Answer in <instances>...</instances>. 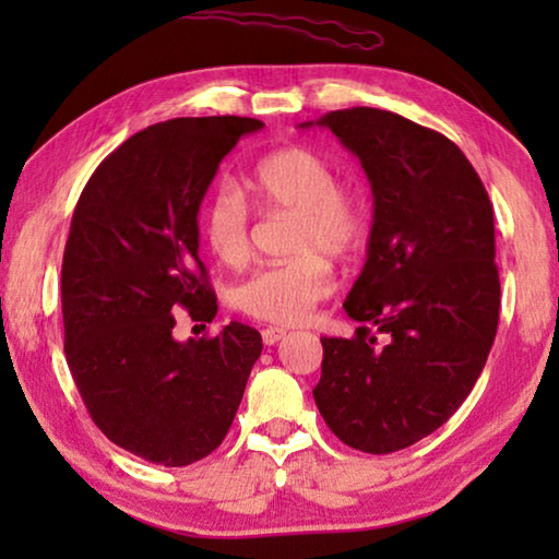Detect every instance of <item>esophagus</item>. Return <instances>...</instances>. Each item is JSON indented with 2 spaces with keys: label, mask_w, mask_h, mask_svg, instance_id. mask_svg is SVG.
<instances>
[{
  "label": "esophagus",
  "mask_w": 559,
  "mask_h": 559,
  "mask_svg": "<svg viewBox=\"0 0 559 559\" xmlns=\"http://www.w3.org/2000/svg\"><path fill=\"white\" fill-rule=\"evenodd\" d=\"M261 337H263V343L266 345H276L278 340H283L286 337V328H276V325H269V328H263V333H261Z\"/></svg>",
  "instance_id": "1"
}]
</instances>
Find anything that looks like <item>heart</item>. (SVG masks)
Returning <instances> with one entry per match:
<instances>
[{
    "instance_id": "heart-1",
    "label": "heart",
    "mask_w": 559,
    "mask_h": 559,
    "mask_svg": "<svg viewBox=\"0 0 559 559\" xmlns=\"http://www.w3.org/2000/svg\"><path fill=\"white\" fill-rule=\"evenodd\" d=\"M246 189L263 212H293L290 251L296 259L271 263L236 288L246 316L273 325L306 323L320 300L333 293V271L322 257L347 259L365 243L367 212L359 194L337 185L330 159L308 147L271 153L246 177ZM202 234L224 266L251 257V214L234 187H219L206 200Z\"/></svg>"
}]
</instances>
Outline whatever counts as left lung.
<instances>
[{"label":"left lung","instance_id":"1","mask_svg":"<svg viewBox=\"0 0 559 559\" xmlns=\"http://www.w3.org/2000/svg\"><path fill=\"white\" fill-rule=\"evenodd\" d=\"M372 187L367 261L345 298L353 340L320 337L316 404L335 437L392 453L437 431L471 394L500 310L493 204L441 132L380 108L325 112ZM372 329L388 343H376Z\"/></svg>","mask_w":559,"mask_h":559}]
</instances>
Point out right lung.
<instances>
[{"instance_id": "1", "label": "right lung", "mask_w": 559, "mask_h": 559, "mask_svg": "<svg viewBox=\"0 0 559 559\" xmlns=\"http://www.w3.org/2000/svg\"><path fill=\"white\" fill-rule=\"evenodd\" d=\"M257 118L157 122L98 165L75 204L61 266L63 349L83 404L106 437L159 466L219 447L263 343L229 323L216 337L173 335L179 308L212 323L200 259V206Z\"/></svg>"}]
</instances>
